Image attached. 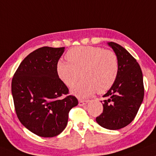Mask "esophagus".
Returning <instances> with one entry per match:
<instances>
[{
    "mask_svg": "<svg viewBox=\"0 0 156 156\" xmlns=\"http://www.w3.org/2000/svg\"><path fill=\"white\" fill-rule=\"evenodd\" d=\"M89 101H82V100H80L79 101V105H85L86 103H87Z\"/></svg>",
    "mask_w": 156,
    "mask_h": 156,
    "instance_id": "1",
    "label": "esophagus"
}]
</instances>
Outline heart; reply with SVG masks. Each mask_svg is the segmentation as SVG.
<instances>
[{
	"label": "heart",
	"mask_w": 156,
	"mask_h": 156,
	"mask_svg": "<svg viewBox=\"0 0 156 156\" xmlns=\"http://www.w3.org/2000/svg\"><path fill=\"white\" fill-rule=\"evenodd\" d=\"M68 62L59 61L56 64L58 78L71 87L82 80L71 93L79 98H85L96 91L103 93L112 87L119 74L118 56L112 51L93 46H79L69 50L66 54Z\"/></svg>",
	"instance_id": "1"
}]
</instances>
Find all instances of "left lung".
Here are the masks:
<instances>
[{
	"mask_svg": "<svg viewBox=\"0 0 156 156\" xmlns=\"http://www.w3.org/2000/svg\"><path fill=\"white\" fill-rule=\"evenodd\" d=\"M107 44L118 56L119 74L103 95V111L96 122L102 127L116 130L129 124L137 115L144 98L143 76L136 59L124 48L113 42Z\"/></svg>",
	"mask_w": 156,
	"mask_h": 156,
	"instance_id": "1",
	"label": "left lung"
}]
</instances>
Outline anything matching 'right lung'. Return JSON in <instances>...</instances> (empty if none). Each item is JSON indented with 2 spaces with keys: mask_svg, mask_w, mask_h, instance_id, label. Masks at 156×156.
Wrapping results in <instances>:
<instances>
[{
  "mask_svg": "<svg viewBox=\"0 0 156 156\" xmlns=\"http://www.w3.org/2000/svg\"><path fill=\"white\" fill-rule=\"evenodd\" d=\"M64 50V47L35 50L22 61L12 79L17 117L40 137L61 134L67 125L69 111L78 105L74 96L63 97L69 89L56 73V64Z\"/></svg>",
  "mask_w": 156,
  "mask_h": 156,
  "instance_id": "right-lung-1",
  "label": "right lung"
}]
</instances>
